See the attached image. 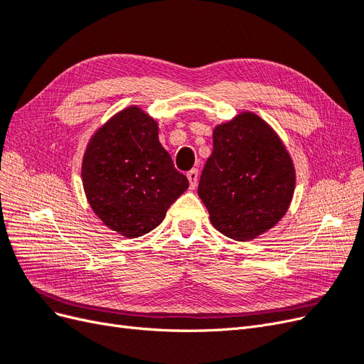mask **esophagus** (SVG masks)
Returning a JSON list of instances; mask_svg holds the SVG:
<instances>
[{"label":"esophagus","mask_w":364,"mask_h":364,"mask_svg":"<svg viewBox=\"0 0 364 364\" xmlns=\"http://www.w3.org/2000/svg\"><path fill=\"white\" fill-rule=\"evenodd\" d=\"M186 178H188V181H190L191 188H196L197 181H199V171H197V168H193L186 173Z\"/></svg>","instance_id":"obj_1"}]
</instances>
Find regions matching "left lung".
I'll list each match as a JSON object with an SVG mask.
<instances>
[{
  "label": "left lung",
  "mask_w": 364,
  "mask_h": 364,
  "mask_svg": "<svg viewBox=\"0 0 364 364\" xmlns=\"http://www.w3.org/2000/svg\"><path fill=\"white\" fill-rule=\"evenodd\" d=\"M213 144L197 193L218 232L238 241L255 238L277 225L291 202L289 153L269 124L250 112L217 126Z\"/></svg>",
  "instance_id": "obj_1"
}]
</instances>
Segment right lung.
Returning <instances> with one entry per match:
<instances>
[{"instance_id":"1","label":"right lung","mask_w":364,"mask_h":364,"mask_svg":"<svg viewBox=\"0 0 364 364\" xmlns=\"http://www.w3.org/2000/svg\"><path fill=\"white\" fill-rule=\"evenodd\" d=\"M82 179L94 213L130 238L159 226L190 185L161 146L156 121L138 107L124 109L97 130L85 151Z\"/></svg>"}]
</instances>
